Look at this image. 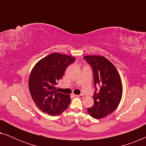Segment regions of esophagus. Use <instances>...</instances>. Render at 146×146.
I'll use <instances>...</instances> for the list:
<instances>
[{
	"label": "esophagus",
	"instance_id": "esophagus-1",
	"mask_svg": "<svg viewBox=\"0 0 146 146\" xmlns=\"http://www.w3.org/2000/svg\"><path fill=\"white\" fill-rule=\"evenodd\" d=\"M76 97H78V98H81V99H83L84 98V96L83 95H76Z\"/></svg>",
	"mask_w": 146,
	"mask_h": 146
}]
</instances>
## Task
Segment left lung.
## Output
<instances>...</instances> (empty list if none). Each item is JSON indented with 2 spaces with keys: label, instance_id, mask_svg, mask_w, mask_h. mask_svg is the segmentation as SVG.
<instances>
[{
  "label": "left lung",
  "instance_id": "8db88e82",
  "mask_svg": "<svg viewBox=\"0 0 146 146\" xmlns=\"http://www.w3.org/2000/svg\"><path fill=\"white\" fill-rule=\"evenodd\" d=\"M84 58L92 68L94 86H100L94 92V103L88 108V112L94 118H102L112 113L120 102L123 92L120 76L114 65L102 56L88 55Z\"/></svg>",
  "mask_w": 146,
  "mask_h": 146
}]
</instances>
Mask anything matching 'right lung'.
Returning a JSON list of instances; mask_svg holds the SVG:
<instances>
[{"instance_id": "right-lung-1", "label": "right lung", "mask_w": 146, "mask_h": 146, "mask_svg": "<svg viewBox=\"0 0 146 146\" xmlns=\"http://www.w3.org/2000/svg\"><path fill=\"white\" fill-rule=\"evenodd\" d=\"M75 59L74 56L54 52L40 60L32 69L29 91L34 102L42 111L57 115L68 107L70 95L58 92L56 85Z\"/></svg>"}]
</instances>
